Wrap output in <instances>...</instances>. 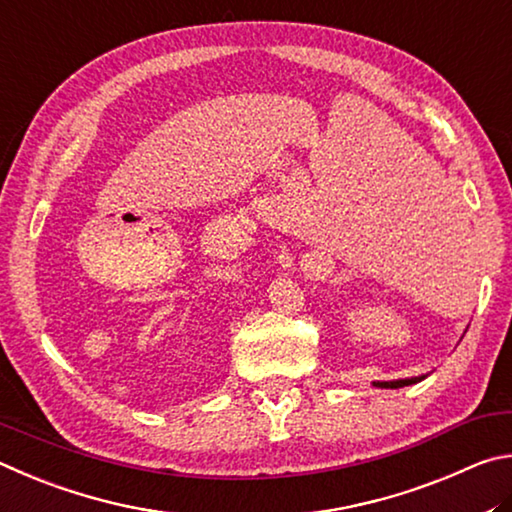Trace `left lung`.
Wrapping results in <instances>:
<instances>
[{
    "instance_id": "8db88e82",
    "label": "left lung",
    "mask_w": 512,
    "mask_h": 512,
    "mask_svg": "<svg viewBox=\"0 0 512 512\" xmlns=\"http://www.w3.org/2000/svg\"><path fill=\"white\" fill-rule=\"evenodd\" d=\"M423 378H409V380H393V382H375V387L380 389H400V387H409V384H416Z\"/></svg>"
}]
</instances>
